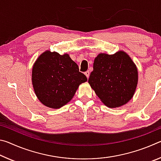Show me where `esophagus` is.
I'll return each instance as SVG.
<instances>
[{"label": "esophagus", "mask_w": 161, "mask_h": 161, "mask_svg": "<svg viewBox=\"0 0 161 161\" xmlns=\"http://www.w3.org/2000/svg\"><path fill=\"white\" fill-rule=\"evenodd\" d=\"M84 75H86V77L87 78H89V75H90V72H89V71H86V72H84Z\"/></svg>", "instance_id": "34e87169"}]
</instances>
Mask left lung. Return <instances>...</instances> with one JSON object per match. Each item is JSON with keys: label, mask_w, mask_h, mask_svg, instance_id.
Instances as JSON below:
<instances>
[{"label": "left lung", "mask_w": 161, "mask_h": 161, "mask_svg": "<svg viewBox=\"0 0 161 161\" xmlns=\"http://www.w3.org/2000/svg\"><path fill=\"white\" fill-rule=\"evenodd\" d=\"M93 69L88 81L106 106L121 107L131 99L138 84V70L126 53H100L94 59Z\"/></svg>", "instance_id": "obj_1"}]
</instances>
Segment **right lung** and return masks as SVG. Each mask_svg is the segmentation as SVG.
<instances>
[{"mask_svg":"<svg viewBox=\"0 0 161 161\" xmlns=\"http://www.w3.org/2000/svg\"><path fill=\"white\" fill-rule=\"evenodd\" d=\"M87 81L69 54L45 51L35 61L32 71L35 93L42 104L59 108L74 97L78 86Z\"/></svg>","mask_w":161,"mask_h":161,"instance_id":"1","label":"right lung"}]
</instances>
